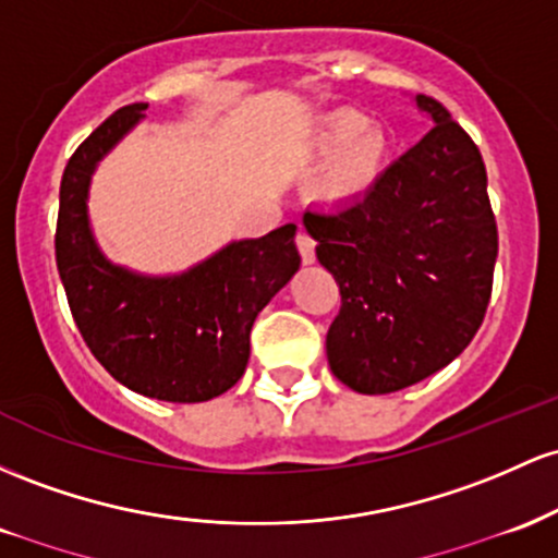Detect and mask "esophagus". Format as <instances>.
Listing matches in <instances>:
<instances>
[{"label": "esophagus", "instance_id": "34e87169", "mask_svg": "<svg viewBox=\"0 0 558 558\" xmlns=\"http://www.w3.org/2000/svg\"><path fill=\"white\" fill-rule=\"evenodd\" d=\"M295 242H298L300 258H303V263H313V260H316V240H313L308 231H298Z\"/></svg>", "mask_w": 558, "mask_h": 558}]
</instances>
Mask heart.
Here are the masks:
<instances>
[{
    "label": "heart",
    "mask_w": 558,
    "mask_h": 558,
    "mask_svg": "<svg viewBox=\"0 0 558 558\" xmlns=\"http://www.w3.org/2000/svg\"><path fill=\"white\" fill-rule=\"evenodd\" d=\"M311 144L313 153L329 158L318 179V192L331 203L366 195L387 160L385 131L366 126L359 110L340 108L318 118Z\"/></svg>",
    "instance_id": "1"
}]
</instances>
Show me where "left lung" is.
I'll use <instances>...</instances> for the list:
<instances>
[{
  "label": "left lung",
  "instance_id": "left-lung-1",
  "mask_svg": "<svg viewBox=\"0 0 558 558\" xmlns=\"http://www.w3.org/2000/svg\"><path fill=\"white\" fill-rule=\"evenodd\" d=\"M432 126L359 203L308 210L316 258L340 284L329 368L363 396L440 372L477 335L493 292L498 227L477 144L437 99Z\"/></svg>",
  "mask_w": 558,
  "mask_h": 558
}]
</instances>
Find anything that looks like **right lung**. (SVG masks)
<instances>
[{
	"label": "right lung",
	"instance_id": "obj_1",
	"mask_svg": "<svg viewBox=\"0 0 558 558\" xmlns=\"http://www.w3.org/2000/svg\"><path fill=\"white\" fill-rule=\"evenodd\" d=\"M144 110V102L116 110L68 160L54 231L58 271L73 322L110 377L147 398L203 403L245 374L255 316L300 266L298 227L231 242L181 277L149 279L105 260L86 218L89 179Z\"/></svg>",
	"mask_w": 558,
	"mask_h": 558
}]
</instances>
